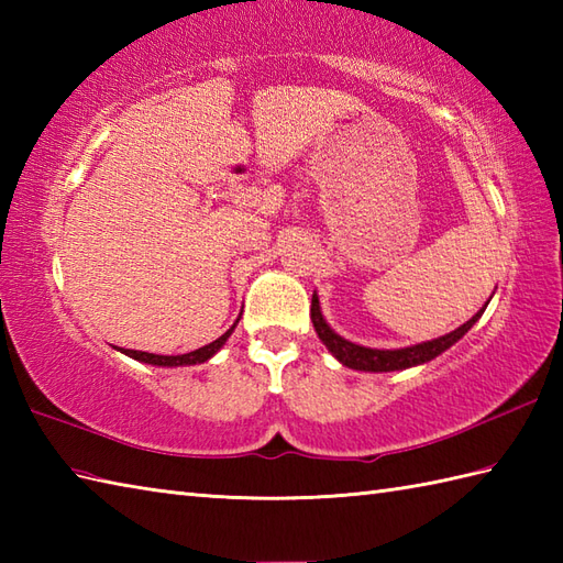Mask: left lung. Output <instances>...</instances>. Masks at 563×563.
Instances as JSON below:
<instances>
[{
	"instance_id": "left-lung-1",
	"label": "left lung",
	"mask_w": 563,
	"mask_h": 563,
	"mask_svg": "<svg viewBox=\"0 0 563 563\" xmlns=\"http://www.w3.org/2000/svg\"><path fill=\"white\" fill-rule=\"evenodd\" d=\"M484 309H479V312H476L460 329L445 333V336L426 341V343H416V345H409V349H397V351L365 349V345H357V343H351V341H345L343 336H339V333L327 324L324 314H321L317 295H312V324H314L317 336L324 341V345L331 351V355L336 357L339 363H343L345 367L363 369V373H394V369L423 365L428 361H433V357H438L440 353H445L450 345L457 343L464 336V333L470 331L476 324V321H479V317L484 314Z\"/></svg>"
}]
</instances>
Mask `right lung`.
I'll return each mask as SVG.
<instances>
[{
  "label": "right lung",
  "mask_w": 563,
  "mask_h": 563,
  "mask_svg": "<svg viewBox=\"0 0 563 563\" xmlns=\"http://www.w3.org/2000/svg\"><path fill=\"white\" fill-rule=\"evenodd\" d=\"M239 324V319L234 321V327ZM234 327L232 329H227L222 336L218 339V341H212V343H208V345H202V349H198V351H190V353H184V355H154V353H145V351H128V349H123L121 353H125V355H130L133 357V361H140V363H150V365H159V367H178V365H200V363H206V361H210V357L218 353L222 345L227 343V339L232 336V331H234Z\"/></svg>",
  "instance_id": "right-lung-1"
}]
</instances>
